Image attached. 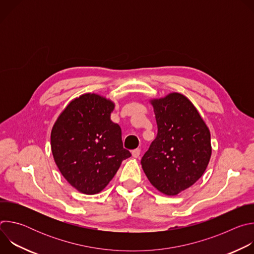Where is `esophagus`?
Here are the masks:
<instances>
[{
  "label": "esophagus",
  "instance_id": "esophagus-1",
  "mask_svg": "<svg viewBox=\"0 0 254 254\" xmlns=\"http://www.w3.org/2000/svg\"><path fill=\"white\" fill-rule=\"evenodd\" d=\"M131 155H132L133 158L137 159L139 157V155H140V150L139 149H135V150L131 151Z\"/></svg>",
  "mask_w": 254,
  "mask_h": 254
}]
</instances>
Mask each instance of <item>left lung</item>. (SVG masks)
Instances as JSON below:
<instances>
[{"label":"left lung","mask_w":254,"mask_h":254,"mask_svg":"<svg viewBox=\"0 0 254 254\" xmlns=\"http://www.w3.org/2000/svg\"><path fill=\"white\" fill-rule=\"evenodd\" d=\"M158 132L141 158L142 170L161 193L175 196L204 174L212 153L210 130L194 104L172 92L150 100Z\"/></svg>","instance_id":"8db88e82"}]
</instances>
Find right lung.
<instances>
[{
  "mask_svg": "<svg viewBox=\"0 0 254 254\" xmlns=\"http://www.w3.org/2000/svg\"><path fill=\"white\" fill-rule=\"evenodd\" d=\"M115 102L95 93L71 100L51 130L54 161L67 182L80 193L94 195L113 180L122 162V129L111 120Z\"/></svg>",
  "mask_w": 254,
  "mask_h": 254,
  "instance_id": "obj_1",
  "label": "right lung"
}]
</instances>
